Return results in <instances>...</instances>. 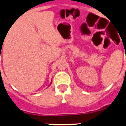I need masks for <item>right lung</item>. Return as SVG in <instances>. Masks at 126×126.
Instances as JSON below:
<instances>
[{"instance_id":"1","label":"right lung","mask_w":126,"mask_h":126,"mask_svg":"<svg viewBox=\"0 0 126 126\" xmlns=\"http://www.w3.org/2000/svg\"><path fill=\"white\" fill-rule=\"evenodd\" d=\"M51 82H50V84H49V85H51Z\"/></svg>"}]
</instances>
